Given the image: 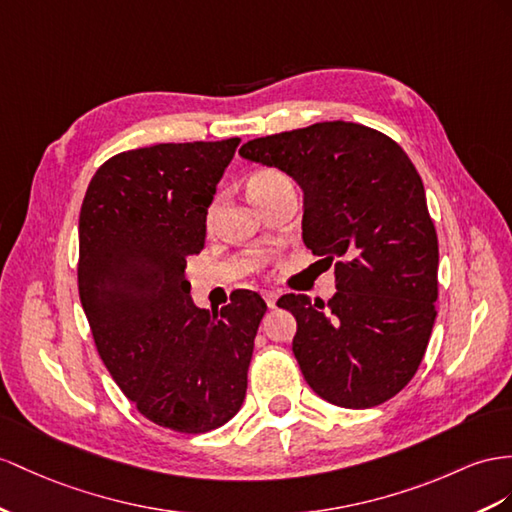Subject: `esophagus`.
<instances>
[{
	"label": "esophagus",
	"mask_w": 512,
	"mask_h": 512,
	"mask_svg": "<svg viewBox=\"0 0 512 512\" xmlns=\"http://www.w3.org/2000/svg\"><path fill=\"white\" fill-rule=\"evenodd\" d=\"M277 298H279V294L277 292H264V300H266V305L272 309L274 305H277Z\"/></svg>",
	"instance_id": "34e87169"
}]
</instances>
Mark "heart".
<instances>
[{"instance_id": "1", "label": "heart", "mask_w": 512, "mask_h": 512, "mask_svg": "<svg viewBox=\"0 0 512 512\" xmlns=\"http://www.w3.org/2000/svg\"><path fill=\"white\" fill-rule=\"evenodd\" d=\"M290 179H287L281 170L277 168H259L255 170V173L251 175V179H248V194L253 196L255 199H261V196H268L272 192H277L285 186H290ZM216 212H218V201H214L212 205H209V212H207V222L212 225L214 218H216Z\"/></svg>"}]
</instances>
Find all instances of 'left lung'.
Listing matches in <instances>:
<instances>
[{"instance_id":"8db88e82","label":"left lung","mask_w":512,"mask_h":512,"mask_svg":"<svg viewBox=\"0 0 512 512\" xmlns=\"http://www.w3.org/2000/svg\"><path fill=\"white\" fill-rule=\"evenodd\" d=\"M244 160L281 168L305 192L303 240L335 261L329 300L285 294L294 357L320 398L370 409L409 385L437 318L439 242L422 177L396 140L333 121L248 140Z\"/></svg>"}]
</instances>
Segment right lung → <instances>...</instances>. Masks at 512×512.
<instances>
[{"label":"right lung","instance_id":"obj_1","mask_svg":"<svg viewBox=\"0 0 512 512\" xmlns=\"http://www.w3.org/2000/svg\"><path fill=\"white\" fill-rule=\"evenodd\" d=\"M240 138L123 151L90 179L80 212L77 287L99 357L136 409L188 435L240 411L264 298L220 311L190 298L186 257Z\"/></svg>","mask_w":512,"mask_h":512}]
</instances>
